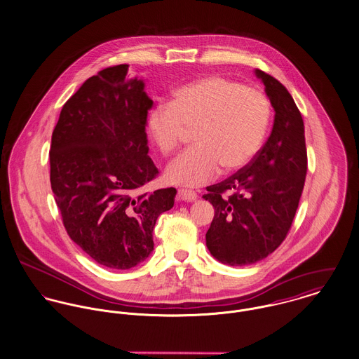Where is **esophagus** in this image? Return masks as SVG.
Segmentation results:
<instances>
[{"instance_id": "34e87169", "label": "esophagus", "mask_w": 359, "mask_h": 359, "mask_svg": "<svg viewBox=\"0 0 359 359\" xmlns=\"http://www.w3.org/2000/svg\"><path fill=\"white\" fill-rule=\"evenodd\" d=\"M177 196H179V199H182V201H187V202H191V201H195L196 199V193L193 191V190H187V189H180L179 190V193H177Z\"/></svg>"}]
</instances>
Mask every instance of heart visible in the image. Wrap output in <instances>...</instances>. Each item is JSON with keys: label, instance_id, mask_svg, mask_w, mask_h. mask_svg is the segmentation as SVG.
<instances>
[{"label": "heart", "instance_id": "1", "mask_svg": "<svg viewBox=\"0 0 359 359\" xmlns=\"http://www.w3.org/2000/svg\"><path fill=\"white\" fill-rule=\"evenodd\" d=\"M271 105L264 93L222 76L186 83L172 93V102H158L149 111L146 130L158 150L172 154L184 128H194L195 146L166 169L173 184L196 187L212 180L222 168L231 173L248 165L262 147Z\"/></svg>", "mask_w": 359, "mask_h": 359}]
</instances>
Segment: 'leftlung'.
<instances>
[{
	"label": "left lung",
	"mask_w": 359,
	"mask_h": 359,
	"mask_svg": "<svg viewBox=\"0 0 359 359\" xmlns=\"http://www.w3.org/2000/svg\"><path fill=\"white\" fill-rule=\"evenodd\" d=\"M254 74L275 109L272 133L248 166L208 187L202 196L215 208L206 246L231 266L255 264L281 245L295 217L307 170L304 120L294 98L273 76L259 69Z\"/></svg>",
	"instance_id": "8db88e82"
}]
</instances>
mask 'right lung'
Masks as SVG:
<instances>
[{
    "label": "right lung",
    "mask_w": 359,
    "mask_h": 359,
    "mask_svg": "<svg viewBox=\"0 0 359 359\" xmlns=\"http://www.w3.org/2000/svg\"><path fill=\"white\" fill-rule=\"evenodd\" d=\"M121 64L88 78L62 107L50 146V184L69 238L95 262L126 271L154 250L153 229L176 189L146 193L158 169L149 157L144 81Z\"/></svg>",
    "instance_id": "add662e5"
}]
</instances>
